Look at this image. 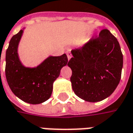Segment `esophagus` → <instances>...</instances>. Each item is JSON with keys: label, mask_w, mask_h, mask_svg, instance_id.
Returning a JSON list of instances; mask_svg holds the SVG:
<instances>
[{"label": "esophagus", "mask_w": 133, "mask_h": 133, "mask_svg": "<svg viewBox=\"0 0 133 133\" xmlns=\"http://www.w3.org/2000/svg\"><path fill=\"white\" fill-rule=\"evenodd\" d=\"M66 56H67L68 60H70L71 58H72V54H71V52H69V51H67V52H66Z\"/></svg>", "instance_id": "obj_1"}]
</instances>
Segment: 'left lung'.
I'll list each match as a JSON object with an SVG mask.
<instances>
[{
  "label": "left lung",
  "instance_id": "1",
  "mask_svg": "<svg viewBox=\"0 0 133 133\" xmlns=\"http://www.w3.org/2000/svg\"><path fill=\"white\" fill-rule=\"evenodd\" d=\"M68 62L75 94L86 102L102 101L110 96L119 83L123 55L117 39L104 29L96 39L72 50Z\"/></svg>",
  "mask_w": 133,
  "mask_h": 133
}]
</instances>
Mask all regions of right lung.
<instances>
[{
	"mask_svg": "<svg viewBox=\"0 0 133 133\" xmlns=\"http://www.w3.org/2000/svg\"><path fill=\"white\" fill-rule=\"evenodd\" d=\"M25 28L12 36L6 52V77L11 91L24 102L36 105L50 97L53 83L68 63L66 54L49 56L36 67H26L18 55V46Z\"/></svg>",
	"mask_w": 133,
	"mask_h": 133,
	"instance_id": "add662e5",
	"label": "right lung"
}]
</instances>
